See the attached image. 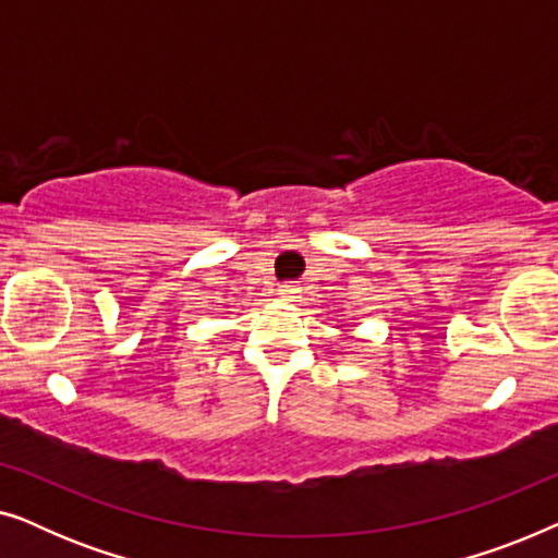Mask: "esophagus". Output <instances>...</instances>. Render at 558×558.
Here are the masks:
<instances>
[{
    "mask_svg": "<svg viewBox=\"0 0 558 558\" xmlns=\"http://www.w3.org/2000/svg\"><path fill=\"white\" fill-rule=\"evenodd\" d=\"M296 292H300V289H296L294 284H281V287H279V294L287 296V300H289V296H294Z\"/></svg>",
    "mask_w": 558,
    "mask_h": 558,
    "instance_id": "34e87169",
    "label": "esophagus"
}]
</instances>
